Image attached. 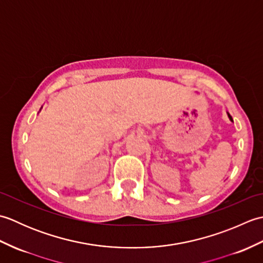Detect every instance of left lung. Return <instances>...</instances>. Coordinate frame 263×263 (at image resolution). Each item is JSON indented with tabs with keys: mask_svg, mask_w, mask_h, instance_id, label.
I'll return each instance as SVG.
<instances>
[{
	"mask_svg": "<svg viewBox=\"0 0 263 263\" xmlns=\"http://www.w3.org/2000/svg\"><path fill=\"white\" fill-rule=\"evenodd\" d=\"M227 115H228V117H230V120H231V121H233V119H232V116H231L230 114H228V113H227Z\"/></svg>",
	"mask_w": 263,
	"mask_h": 263,
	"instance_id": "left-lung-1",
	"label": "left lung"
}]
</instances>
